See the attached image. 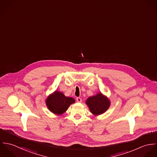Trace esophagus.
Listing matches in <instances>:
<instances>
[{"mask_svg":"<svg viewBox=\"0 0 157 157\" xmlns=\"http://www.w3.org/2000/svg\"><path fill=\"white\" fill-rule=\"evenodd\" d=\"M76 100H77V101L78 103H81L82 101V99L80 97H77Z\"/></svg>","mask_w":157,"mask_h":157,"instance_id":"1","label":"esophagus"}]
</instances>
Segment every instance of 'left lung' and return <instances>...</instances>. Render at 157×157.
I'll list each match as a JSON object with an SVG mask.
<instances>
[{
	"mask_svg": "<svg viewBox=\"0 0 157 157\" xmlns=\"http://www.w3.org/2000/svg\"><path fill=\"white\" fill-rule=\"evenodd\" d=\"M86 103L90 112L94 115L104 113L109 108L110 105L109 100L101 93L88 98Z\"/></svg>",
	"mask_w": 157,
	"mask_h": 157,
	"instance_id": "obj_1",
	"label": "left lung"
}]
</instances>
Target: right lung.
I'll return each mask as SVG.
<instances>
[{
	"label": "right lung",
	"mask_w": 157,
	"mask_h": 157,
	"mask_svg": "<svg viewBox=\"0 0 157 157\" xmlns=\"http://www.w3.org/2000/svg\"><path fill=\"white\" fill-rule=\"evenodd\" d=\"M75 100L72 97H67L60 92L56 91L49 95L46 100V105L50 111L56 114L61 115L67 109L70 105L74 103Z\"/></svg>",
	"instance_id": "right-lung-1"
}]
</instances>
